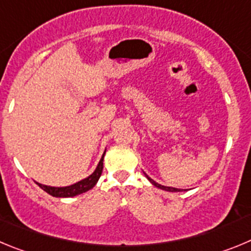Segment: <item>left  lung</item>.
<instances>
[{
  "mask_svg": "<svg viewBox=\"0 0 251 251\" xmlns=\"http://www.w3.org/2000/svg\"><path fill=\"white\" fill-rule=\"evenodd\" d=\"M145 176H146V177H148V180H149V181L151 182V184L153 185V186L159 187V189H161V190H165V191H171V193H175V191H181V190H180V189H176V187L164 186V185H160V184H157V182H156V181H153V180L151 179V177H149V176L146 175V174H145Z\"/></svg>",
  "mask_w": 251,
  "mask_h": 251,
  "instance_id": "left-lung-1",
  "label": "left lung"
}]
</instances>
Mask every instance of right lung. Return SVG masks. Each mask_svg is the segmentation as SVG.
<instances>
[{
  "label": "right lung",
  "instance_id": "add662e5",
  "mask_svg": "<svg viewBox=\"0 0 251 251\" xmlns=\"http://www.w3.org/2000/svg\"><path fill=\"white\" fill-rule=\"evenodd\" d=\"M106 152V150H105ZM105 152H103L102 157H101L100 162H99L98 168L95 169L94 173L90 176H87L86 179L81 180V181L76 182L74 185H70V186H64V187H55V186H47V185H42L40 182H36L38 186L41 187L42 190L46 191L50 195L55 196V198H72V196L80 195V194L86 193L90 189L96 185V182L100 179L101 174H102L103 169V156H105Z\"/></svg>",
  "mask_w": 251,
  "mask_h": 251
}]
</instances>
